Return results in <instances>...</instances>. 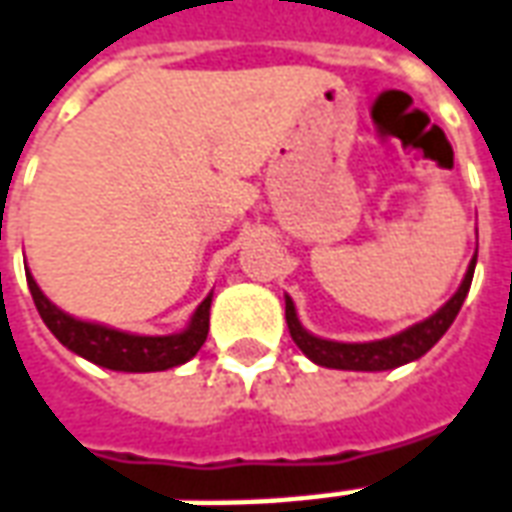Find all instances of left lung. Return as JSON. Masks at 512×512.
<instances>
[{"mask_svg": "<svg viewBox=\"0 0 512 512\" xmlns=\"http://www.w3.org/2000/svg\"><path fill=\"white\" fill-rule=\"evenodd\" d=\"M474 266H477V255L468 263L466 277L463 285L457 288V293L446 302V305L430 316L427 321H421L410 330L391 335V338H382V341L371 343H341V341H324L316 338L299 324L296 318V307L285 296V321H288V330H291L293 343L305 352L313 363L327 368H343V371H388V368L405 366L410 360H418L421 355H427L435 343L441 341V335L460 313L463 299H466L468 288H471V277H474Z\"/></svg>", "mask_w": 512, "mask_h": 512, "instance_id": "obj_1", "label": "left lung"}]
</instances>
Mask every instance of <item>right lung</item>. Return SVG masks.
I'll list each match as a JSON object with an SVG mask.
<instances>
[{"label": "right lung", "instance_id": "add662e5", "mask_svg": "<svg viewBox=\"0 0 512 512\" xmlns=\"http://www.w3.org/2000/svg\"><path fill=\"white\" fill-rule=\"evenodd\" d=\"M27 285H30L32 302L44 318V324L52 330L57 341L69 346L74 355L91 360L96 366H105L110 371H166V368L182 366L202 349L210 330V296L196 307L194 318L188 330L177 335H130V332L110 330L102 324L80 321L63 310H57L46 299L38 282L32 280L27 271Z\"/></svg>", "mask_w": 512, "mask_h": 512}]
</instances>
